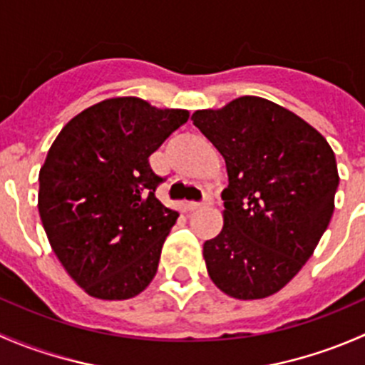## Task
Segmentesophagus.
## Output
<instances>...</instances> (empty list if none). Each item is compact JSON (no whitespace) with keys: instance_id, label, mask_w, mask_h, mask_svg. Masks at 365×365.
<instances>
[{"instance_id":"esophagus-1","label":"esophagus","mask_w":365,"mask_h":365,"mask_svg":"<svg viewBox=\"0 0 365 365\" xmlns=\"http://www.w3.org/2000/svg\"><path fill=\"white\" fill-rule=\"evenodd\" d=\"M206 206V203H196V201H190L189 205H187V208L190 210V212H194V210H201V208H205Z\"/></svg>"}]
</instances>
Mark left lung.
Returning a JSON list of instances; mask_svg holds the SVG:
<instances>
[{"instance_id":"obj_1","label":"left lung","mask_w":365,"mask_h":365,"mask_svg":"<svg viewBox=\"0 0 365 365\" xmlns=\"http://www.w3.org/2000/svg\"><path fill=\"white\" fill-rule=\"evenodd\" d=\"M226 160L222 231L203 245L210 279L226 295L277 293L312 256L334 213L339 175L327 139L261 97L192 114Z\"/></svg>"}]
</instances>
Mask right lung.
Segmentation results:
<instances>
[{"label":"right lung","instance_id":"right-lung-1","mask_svg":"<svg viewBox=\"0 0 365 365\" xmlns=\"http://www.w3.org/2000/svg\"><path fill=\"white\" fill-rule=\"evenodd\" d=\"M189 120L135 97L108 98L61 128L40 169L38 212L54 254L90 297L127 300L155 277L178 212L157 200L148 157Z\"/></svg>","mask_w":365,"mask_h":365}]
</instances>
